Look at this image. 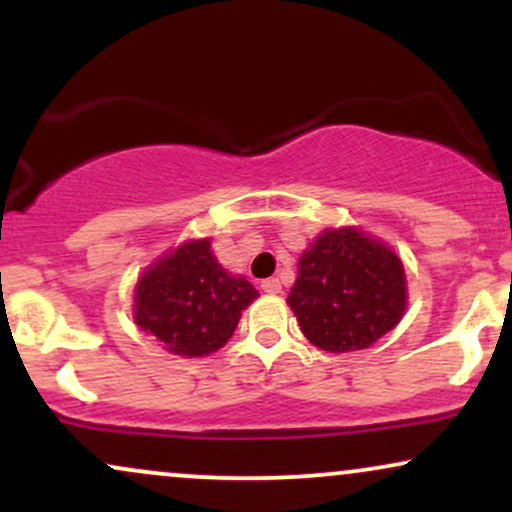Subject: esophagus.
I'll return each mask as SVG.
<instances>
[{"instance_id":"34e87169","label":"esophagus","mask_w":512,"mask_h":512,"mask_svg":"<svg viewBox=\"0 0 512 512\" xmlns=\"http://www.w3.org/2000/svg\"><path fill=\"white\" fill-rule=\"evenodd\" d=\"M262 291L264 293H281V281L272 276V279H264L262 281Z\"/></svg>"}]
</instances>
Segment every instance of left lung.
Returning <instances> with one entry per match:
<instances>
[{
	"mask_svg": "<svg viewBox=\"0 0 512 512\" xmlns=\"http://www.w3.org/2000/svg\"><path fill=\"white\" fill-rule=\"evenodd\" d=\"M407 301L397 252L356 226L327 228L303 250L286 298L308 342L330 354L368 349L395 330Z\"/></svg>",
	"mask_w": 512,
	"mask_h": 512,
	"instance_id": "8db88e82",
	"label": "left lung"
}]
</instances>
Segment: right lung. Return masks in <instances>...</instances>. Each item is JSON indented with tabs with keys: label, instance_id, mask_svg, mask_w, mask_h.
Here are the masks:
<instances>
[{
	"label": "right lung",
	"instance_id": "right-lung-1",
	"mask_svg": "<svg viewBox=\"0 0 512 512\" xmlns=\"http://www.w3.org/2000/svg\"><path fill=\"white\" fill-rule=\"evenodd\" d=\"M257 296L245 276L221 267L209 238L185 240L139 276L134 322L170 354L202 358L233 337Z\"/></svg>",
	"mask_w": 512,
	"mask_h": 512
}]
</instances>
